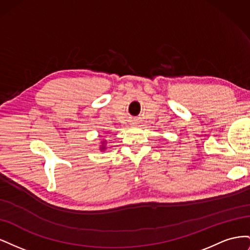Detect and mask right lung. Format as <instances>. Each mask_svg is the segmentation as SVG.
Wrapping results in <instances>:
<instances>
[{
	"instance_id": "1",
	"label": "right lung",
	"mask_w": 250,
	"mask_h": 250,
	"mask_svg": "<svg viewBox=\"0 0 250 250\" xmlns=\"http://www.w3.org/2000/svg\"><path fill=\"white\" fill-rule=\"evenodd\" d=\"M106 141H102L101 142V145H100V147H99V149H100V151H102V152H104L105 150H106Z\"/></svg>"
}]
</instances>
